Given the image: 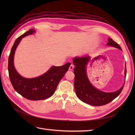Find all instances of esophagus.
I'll use <instances>...</instances> for the list:
<instances>
[{"mask_svg":"<svg viewBox=\"0 0 135 135\" xmlns=\"http://www.w3.org/2000/svg\"><path fill=\"white\" fill-rule=\"evenodd\" d=\"M73 69H74V65H72V64H71V65H70V66H69V70L71 71V70H73Z\"/></svg>","mask_w":135,"mask_h":135,"instance_id":"34e87169","label":"esophagus"}]
</instances>
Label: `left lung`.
Masks as SVG:
<instances>
[{"label": "left lung", "instance_id": "1", "mask_svg": "<svg viewBox=\"0 0 135 135\" xmlns=\"http://www.w3.org/2000/svg\"><path fill=\"white\" fill-rule=\"evenodd\" d=\"M108 46L114 47L122 50L120 46L111 39H108ZM89 57H75L73 63L75 68L73 69L75 75L74 89L77 97L85 103L95 107L107 104L119 95L124 85L119 89L114 92H105L94 87L89 82L86 74V66L89 61ZM127 70L125 69L126 75Z\"/></svg>", "mask_w": 135, "mask_h": 135}]
</instances>
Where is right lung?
Returning <instances> with one entry per match:
<instances>
[{"label":"right lung","mask_w":135,"mask_h":135,"mask_svg":"<svg viewBox=\"0 0 135 135\" xmlns=\"http://www.w3.org/2000/svg\"><path fill=\"white\" fill-rule=\"evenodd\" d=\"M34 32L33 29H30L15 40L9 56L8 69L15 90L28 100L36 101L48 99L53 95L71 64L68 62L61 66H52L45 74L35 78H25L20 75L16 70L13 64L16 49L22 38Z\"/></svg>","instance_id":"1"}]
</instances>
